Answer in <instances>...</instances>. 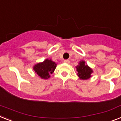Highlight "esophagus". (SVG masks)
<instances>
[{
    "label": "esophagus",
    "mask_w": 121,
    "mask_h": 121,
    "mask_svg": "<svg viewBox=\"0 0 121 121\" xmlns=\"http://www.w3.org/2000/svg\"><path fill=\"white\" fill-rule=\"evenodd\" d=\"M64 62L66 63L69 64V60H64Z\"/></svg>",
    "instance_id": "esophagus-1"
}]
</instances>
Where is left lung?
<instances>
[{"mask_svg":"<svg viewBox=\"0 0 121 121\" xmlns=\"http://www.w3.org/2000/svg\"><path fill=\"white\" fill-rule=\"evenodd\" d=\"M78 75L81 79H87L91 77V74L93 73L92 69L87 65H85L84 61H81L79 63V65L76 67Z\"/></svg>","mask_w":121,"mask_h":121,"instance_id":"8db88e82","label":"left lung"}]
</instances>
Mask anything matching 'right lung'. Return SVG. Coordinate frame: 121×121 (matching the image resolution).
<instances>
[{"label":"right lung","mask_w":121,"mask_h":121,"mask_svg":"<svg viewBox=\"0 0 121 121\" xmlns=\"http://www.w3.org/2000/svg\"><path fill=\"white\" fill-rule=\"evenodd\" d=\"M56 66V64L51 60L47 59L43 63L37 64L34 66L33 70L38 76L43 79H48L50 74H52Z\"/></svg>","instance_id":"1"}]
</instances>
